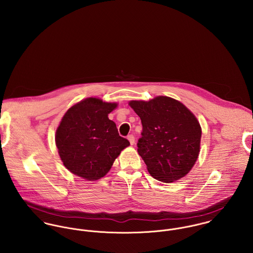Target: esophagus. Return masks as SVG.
Instances as JSON below:
<instances>
[{"label":"esophagus","mask_w":253,"mask_h":253,"mask_svg":"<svg viewBox=\"0 0 253 253\" xmlns=\"http://www.w3.org/2000/svg\"><path fill=\"white\" fill-rule=\"evenodd\" d=\"M127 140L129 141L130 145L134 144V136L133 135H128L127 136Z\"/></svg>","instance_id":"34e87169"}]
</instances>
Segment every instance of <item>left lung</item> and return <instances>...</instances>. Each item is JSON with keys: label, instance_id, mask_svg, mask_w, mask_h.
I'll use <instances>...</instances> for the list:
<instances>
[{"label": "left lung", "instance_id": "1", "mask_svg": "<svg viewBox=\"0 0 253 253\" xmlns=\"http://www.w3.org/2000/svg\"><path fill=\"white\" fill-rule=\"evenodd\" d=\"M128 105L142 123L137 152L151 176L172 183L187 175L201 151L202 127L196 116L180 101L163 95Z\"/></svg>", "mask_w": 253, "mask_h": 253}]
</instances>
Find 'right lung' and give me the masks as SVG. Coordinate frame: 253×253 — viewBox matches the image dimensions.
I'll use <instances>...</instances> for the list:
<instances>
[{
    "label": "right lung",
    "instance_id": "1",
    "mask_svg": "<svg viewBox=\"0 0 253 253\" xmlns=\"http://www.w3.org/2000/svg\"><path fill=\"white\" fill-rule=\"evenodd\" d=\"M117 107V102L87 97L62 117L55 144L64 167L73 174L88 181L104 177L121 152L129 146L109 120V114Z\"/></svg>",
    "mask_w": 253,
    "mask_h": 253
}]
</instances>
